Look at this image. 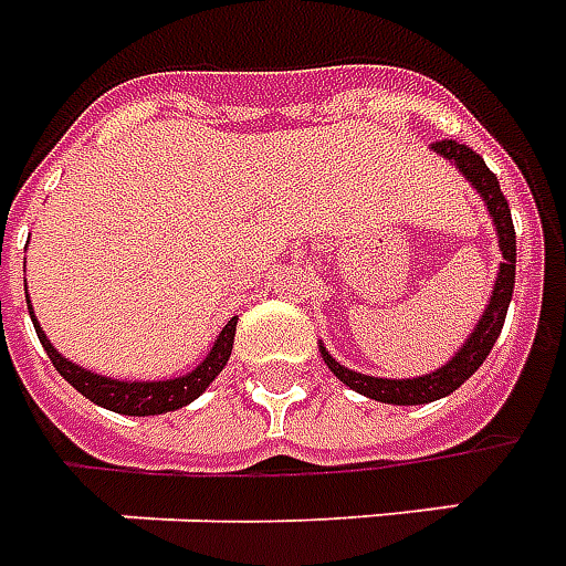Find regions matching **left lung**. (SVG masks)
Listing matches in <instances>:
<instances>
[{
    "mask_svg": "<svg viewBox=\"0 0 566 566\" xmlns=\"http://www.w3.org/2000/svg\"><path fill=\"white\" fill-rule=\"evenodd\" d=\"M432 151L442 155L444 161L454 164L457 170L469 179V186L482 195L484 207H488L491 219H494L496 243H500V252H503V262H500V271H496L494 280V292H491V302L484 307L479 326L472 328V335L467 338V344H463L442 368H436V371L423 375V378L392 380L359 375L354 368L340 366L338 359H332V354L319 344L323 363L332 368V375H335L340 384H347L350 390L363 392V396L375 399V402L427 405L436 402V399H442V396H451V392H454L463 380L472 378V375L479 371V366L488 359L491 347H494L496 338H500V332H503L509 302H512V290H515V226H512V212H509V203L506 198H503V191H500L496 176L488 170V164H484V158L479 151H472V148L463 146V143H457V139H439V143H432Z\"/></svg>",
    "mask_w": 566,
    "mask_h": 566,
    "instance_id": "1",
    "label": "left lung"
}]
</instances>
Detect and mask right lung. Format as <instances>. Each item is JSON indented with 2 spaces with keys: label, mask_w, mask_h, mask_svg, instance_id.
<instances>
[{
  "label": "right lung",
  "mask_w": 566,
  "mask_h": 566,
  "mask_svg": "<svg viewBox=\"0 0 566 566\" xmlns=\"http://www.w3.org/2000/svg\"><path fill=\"white\" fill-rule=\"evenodd\" d=\"M27 307H30V316H33L35 335L45 347L48 359L54 363L63 378L70 380L75 390L82 392L84 399L109 408L115 415H134V418H148V415H167V411H176L182 405L195 402L200 392L210 387L216 375L226 368L228 356H231V347H234V332H238V316L228 319V326L219 332V338L212 340L210 354L203 356V363L198 368H191L182 378L170 380H118V378H103V375H94L91 368H82L70 363L66 356H60L54 350V344L48 340V335L39 326V319L33 314V304L27 298Z\"/></svg>",
  "instance_id": "1"
}]
</instances>
